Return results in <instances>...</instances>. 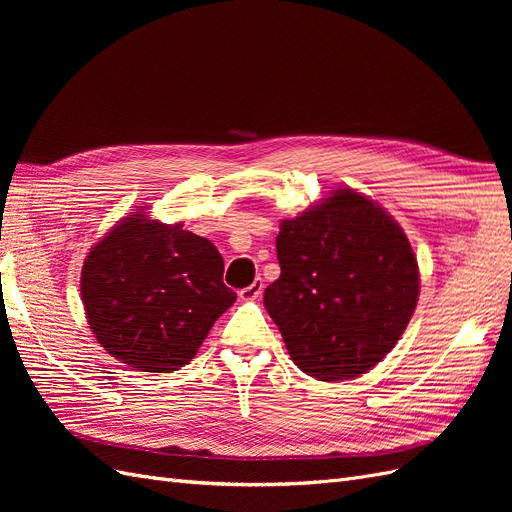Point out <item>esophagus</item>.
<instances>
[{
	"label": "esophagus",
	"instance_id": "34e87169",
	"mask_svg": "<svg viewBox=\"0 0 512 512\" xmlns=\"http://www.w3.org/2000/svg\"><path fill=\"white\" fill-rule=\"evenodd\" d=\"M262 288H265V284H262L260 277H256V280H254L250 286L243 288V290L239 292V297H241L243 301H254V299H258L260 294H262Z\"/></svg>",
	"mask_w": 512,
	"mask_h": 512
}]
</instances>
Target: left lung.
I'll return each instance as SVG.
<instances>
[{
  "label": "left lung",
  "instance_id": "obj_1",
  "mask_svg": "<svg viewBox=\"0 0 512 512\" xmlns=\"http://www.w3.org/2000/svg\"><path fill=\"white\" fill-rule=\"evenodd\" d=\"M280 277L265 307L290 359L307 376L359 378L404 335L421 277L393 215L350 188L282 220L275 239Z\"/></svg>",
  "mask_w": 512,
  "mask_h": 512
}]
</instances>
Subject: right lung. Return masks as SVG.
<instances>
[{"label":"right lung","mask_w":512,"mask_h":512,"mask_svg":"<svg viewBox=\"0 0 512 512\" xmlns=\"http://www.w3.org/2000/svg\"><path fill=\"white\" fill-rule=\"evenodd\" d=\"M222 275V254L209 239L136 211L83 262L89 329L121 363L170 374L194 359L213 322L237 301Z\"/></svg>","instance_id":"1"}]
</instances>
